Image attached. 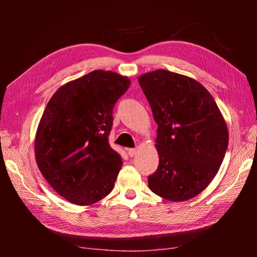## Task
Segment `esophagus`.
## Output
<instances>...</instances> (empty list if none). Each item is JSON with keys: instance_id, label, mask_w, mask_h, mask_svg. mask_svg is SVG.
Listing matches in <instances>:
<instances>
[{"instance_id": "esophagus-1", "label": "esophagus", "mask_w": 257, "mask_h": 257, "mask_svg": "<svg viewBox=\"0 0 257 257\" xmlns=\"http://www.w3.org/2000/svg\"><path fill=\"white\" fill-rule=\"evenodd\" d=\"M136 153H137V150L136 149H129L128 150V154H129L130 158H133V156L136 155Z\"/></svg>"}]
</instances>
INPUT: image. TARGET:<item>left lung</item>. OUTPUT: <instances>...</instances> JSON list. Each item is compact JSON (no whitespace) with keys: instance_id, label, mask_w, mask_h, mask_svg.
I'll return each instance as SVG.
<instances>
[{"instance_id":"8db88e82","label":"left lung","mask_w":257,"mask_h":257,"mask_svg":"<svg viewBox=\"0 0 257 257\" xmlns=\"http://www.w3.org/2000/svg\"><path fill=\"white\" fill-rule=\"evenodd\" d=\"M138 81L159 125V167L149 177L150 189L171 202L197 196L215 177L227 152L223 115L193 78L159 69Z\"/></svg>"}]
</instances>
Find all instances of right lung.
<instances>
[{
	"label": "right lung",
	"instance_id": "right-lung-1",
	"mask_svg": "<svg viewBox=\"0 0 257 257\" xmlns=\"http://www.w3.org/2000/svg\"><path fill=\"white\" fill-rule=\"evenodd\" d=\"M130 79L94 70L61 86L47 103L35 136V159L60 196L88 206L107 196L122 167L108 144L113 107Z\"/></svg>",
	"mask_w": 257,
	"mask_h": 257
}]
</instances>
